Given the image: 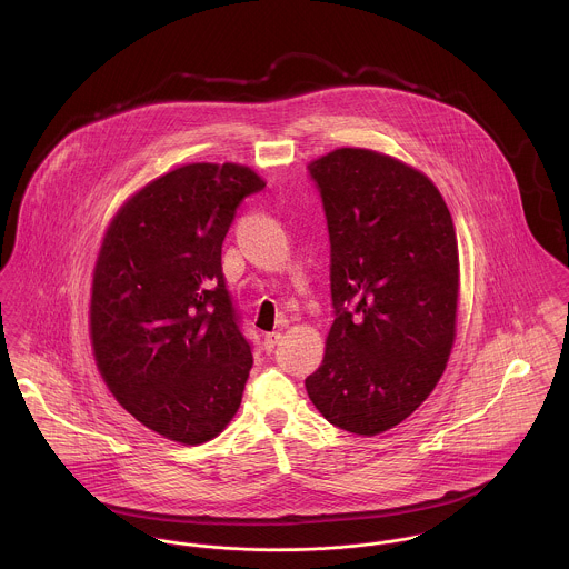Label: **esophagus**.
Wrapping results in <instances>:
<instances>
[{
	"mask_svg": "<svg viewBox=\"0 0 569 569\" xmlns=\"http://www.w3.org/2000/svg\"><path fill=\"white\" fill-rule=\"evenodd\" d=\"M280 339H282V332H267V335H264V341H262L264 352H271V350L280 343Z\"/></svg>",
	"mask_w": 569,
	"mask_h": 569,
	"instance_id": "34e87169",
	"label": "esophagus"
}]
</instances>
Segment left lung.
<instances>
[{"instance_id": "left-lung-1", "label": "left lung", "mask_w": 569, "mask_h": 569, "mask_svg": "<svg viewBox=\"0 0 569 569\" xmlns=\"http://www.w3.org/2000/svg\"><path fill=\"white\" fill-rule=\"evenodd\" d=\"M309 172L325 203L335 322L305 386L330 425L377 436L447 368L460 296L453 219L427 174L370 149H335Z\"/></svg>"}]
</instances>
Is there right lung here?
<instances>
[{
  "instance_id": "obj_1",
  "label": "right lung",
  "mask_w": 569,
  "mask_h": 569,
  "mask_svg": "<svg viewBox=\"0 0 569 569\" xmlns=\"http://www.w3.org/2000/svg\"><path fill=\"white\" fill-rule=\"evenodd\" d=\"M262 188L241 163H186L127 199L104 232L89 307L96 366L116 401L168 440L208 442L241 406L253 357L221 244Z\"/></svg>"
}]
</instances>
